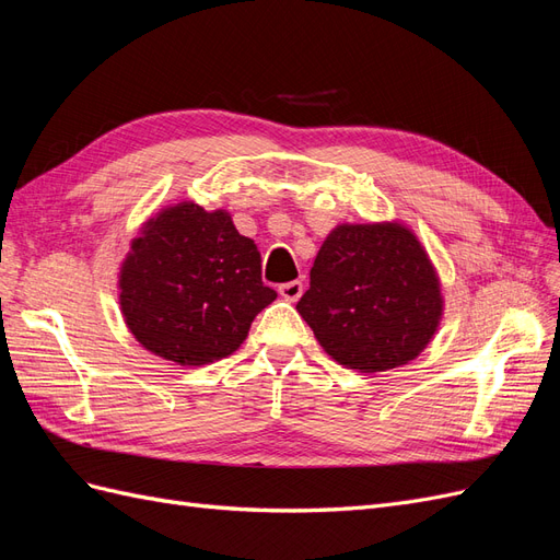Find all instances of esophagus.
Here are the masks:
<instances>
[{
    "mask_svg": "<svg viewBox=\"0 0 560 560\" xmlns=\"http://www.w3.org/2000/svg\"><path fill=\"white\" fill-rule=\"evenodd\" d=\"M280 296L284 299V301H290V303H294V301H299L301 299V294H303V282L301 280H292V282H284V284H280Z\"/></svg>",
    "mask_w": 560,
    "mask_h": 560,
    "instance_id": "obj_1",
    "label": "esophagus"
}]
</instances>
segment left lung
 <instances>
[{
    "label": "left lung",
    "mask_w": 560,
    "mask_h": 560,
    "mask_svg": "<svg viewBox=\"0 0 560 560\" xmlns=\"http://www.w3.org/2000/svg\"><path fill=\"white\" fill-rule=\"evenodd\" d=\"M296 311L334 362L378 374L430 346L444 315L442 280L418 235L397 219L338 224Z\"/></svg>",
    "instance_id": "8db88e82"
}]
</instances>
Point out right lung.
<instances>
[{
  "label": "right lung",
  "instance_id": "right-lung-1",
  "mask_svg": "<svg viewBox=\"0 0 560 560\" xmlns=\"http://www.w3.org/2000/svg\"><path fill=\"white\" fill-rule=\"evenodd\" d=\"M276 296L231 212L194 200L151 214L118 268V306L135 341L179 366L229 358Z\"/></svg>",
  "mask_w": 560,
  "mask_h": 560
}]
</instances>
